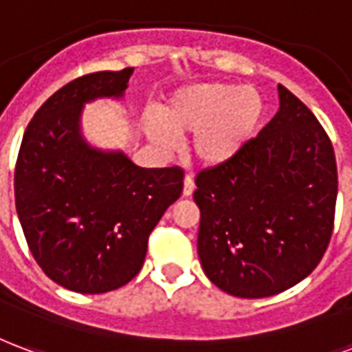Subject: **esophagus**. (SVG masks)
Here are the masks:
<instances>
[{
    "label": "esophagus",
    "mask_w": 352,
    "mask_h": 352,
    "mask_svg": "<svg viewBox=\"0 0 352 352\" xmlns=\"http://www.w3.org/2000/svg\"><path fill=\"white\" fill-rule=\"evenodd\" d=\"M196 190V184H194V179L190 175L184 177V186H183V196H192Z\"/></svg>",
    "instance_id": "esophagus-1"
}]
</instances>
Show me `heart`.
Listing matches in <instances>:
<instances>
[{
  "label": "heart",
  "instance_id": "heart-1",
  "mask_svg": "<svg viewBox=\"0 0 352 352\" xmlns=\"http://www.w3.org/2000/svg\"><path fill=\"white\" fill-rule=\"evenodd\" d=\"M263 116V98L252 85L203 82L173 91L158 108V121L145 129L156 145L173 147L192 134L190 151L207 168L233 160L248 143Z\"/></svg>",
  "mask_w": 352,
  "mask_h": 352
}]
</instances>
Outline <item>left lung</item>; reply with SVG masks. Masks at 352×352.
I'll list each match as a JSON object with an SVG mask.
<instances>
[{
    "label": "left lung",
    "mask_w": 352,
    "mask_h": 352,
    "mask_svg": "<svg viewBox=\"0 0 352 352\" xmlns=\"http://www.w3.org/2000/svg\"><path fill=\"white\" fill-rule=\"evenodd\" d=\"M223 166L197 173V254L216 287L265 298L319 265L334 228L338 168L330 138L293 93Z\"/></svg>",
    "instance_id": "left-lung-1"
}]
</instances>
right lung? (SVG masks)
I'll return each mask as SVG.
<instances>
[{"mask_svg": "<svg viewBox=\"0 0 352 352\" xmlns=\"http://www.w3.org/2000/svg\"><path fill=\"white\" fill-rule=\"evenodd\" d=\"M132 72L63 85L33 116L18 153L14 197L31 254L50 280L83 295L123 287L142 270L151 231L183 194L181 168H140L83 138V106L123 98Z\"/></svg>", "mask_w": 352, "mask_h": 352, "instance_id": "right-lung-1", "label": "right lung"}]
</instances>
